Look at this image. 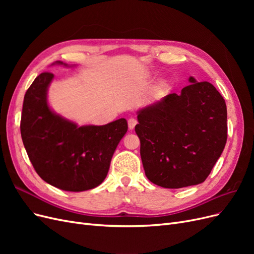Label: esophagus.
I'll return each mask as SVG.
<instances>
[{"instance_id":"1","label":"esophagus","mask_w":254,"mask_h":254,"mask_svg":"<svg viewBox=\"0 0 254 254\" xmlns=\"http://www.w3.org/2000/svg\"><path fill=\"white\" fill-rule=\"evenodd\" d=\"M135 125H136V120L134 118H130L128 120V127H129V129L132 130L135 127Z\"/></svg>"}]
</instances>
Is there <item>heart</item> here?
Masks as SVG:
<instances>
[{"mask_svg":"<svg viewBox=\"0 0 254 254\" xmlns=\"http://www.w3.org/2000/svg\"><path fill=\"white\" fill-rule=\"evenodd\" d=\"M165 87V83L164 82H160L159 84H158V89H163Z\"/></svg>","mask_w":254,"mask_h":254,"instance_id":"heart-1","label":"heart"}]
</instances>
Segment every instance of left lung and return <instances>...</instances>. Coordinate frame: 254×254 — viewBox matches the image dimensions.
I'll return each mask as SVG.
<instances>
[{"label":"left lung","mask_w":254,"mask_h":254,"mask_svg":"<svg viewBox=\"0 0 254 254\" xmlns=\"http://www.w3.org/2000/svg\"><path fill=\"white\" fill-rule=\"evenodd\" d=\"M181 90L137 111L135 132L149 181L165 189L202 183L227 142V107L212 83L194 77Z\"/></svg>","instance_id":"8db88e82"}]
</instances>
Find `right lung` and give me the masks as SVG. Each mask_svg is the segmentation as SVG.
Masks as SVG:
<instances>
[{"label":"right lung","instance_id":"right-lung-1","mask_svg":"<svg viewBox=\"0 0 254 254\" xmlns=\"http://www.w3.org/2000/svg\"><path fill=\"white\" fill-rule=\"evenodd\" d=\"M53 64H63L56 61ZM54 78L41 73L26 91L21 115V136L35 171L45 182L67 191H82L101 184L113 153L128 129L120 119L103 126H78L54 112L48 90Z\"/></svg>","mask_w":254,"mask_h":254}]
</instances>
